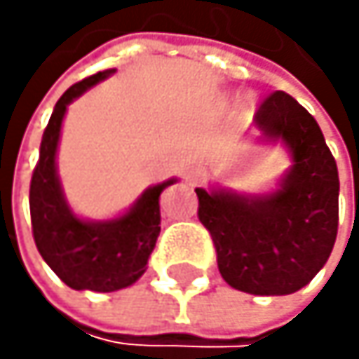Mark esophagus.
Instances as JSON below:
<instances>
[{"mask_svg":"<svg viewBox=\"0 0 359 359\" xmlns=\"http://www.w3.org/2000/svg\"><path fill=\"white\" fill-rule=\"evenodd\" d=\"M202 176H204V170L200 165H189L187 172H185V181L189 185H198L202 181Z\"/></svg>","mask_w":359,"mask_h":359,"instance_id":"34e87169","label":"esophagus"}]
</instances>
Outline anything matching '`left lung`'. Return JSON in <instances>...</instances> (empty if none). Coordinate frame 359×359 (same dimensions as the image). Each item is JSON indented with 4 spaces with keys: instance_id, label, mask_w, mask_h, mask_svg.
Returning a JSON list of instances; mask_svg holds the SVG:
<instances>
[{
    "instance_id": "left-lung-1",
    "label": "left lung",
    "mask_w": 359,
    "mask_h": 359,
    "mask_svg": "<svg viewBox=\"0 0 359 359\" xmlns=\"http://www.w3.org/2000/svg\"><path fill=\"white\" fill-rule=\"evenodd\" d=\"M263 142H282L293 165L276 191L243 196L196 189L222 278L250 295H291L332 254L338 232V168L316 120L291 94L273 92L254 114Z\"/></svg>"
}]
</instances>
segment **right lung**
I'll use <instances>...</instances> for the list:
<instances>
[{
	"mask_svg": "<svg viewBox=\"0 0 359 359\" xmlns=\"http://www.w3.org/2000/svg\"><path fill=\"white\" fill-rule=\"evenodd\" d=\"M111 73L114 68L86 77L60 96L43 133L40 157L29 185V213L36 248L55 276L75 291L111 293L142 278L161 230L159 196L168 185L176 183L170 178L146 189L125 215L107 222L79 219L66 204L55 170L66 107Z\"/></svg>",
	"mask_w": 359,
	"mask_h": 359,
	"instance_id": "right-lung-1",
	"label": "right lung"
}]
</instances>
